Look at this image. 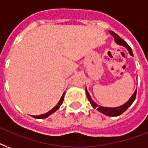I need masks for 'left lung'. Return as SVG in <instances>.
<instances>
[{
    "mask_svg": "<svg viewBox=\"0 0 148 148\" xmlns=\"http://www.w3.org/2000/svg\"><path fill=\"white\" fill-rule=\"evenodd\" d=\"M110 33L111 35L114 36L115 41H116V43H117V45H122V46H124V47H126L127 49L128 50L130 54H131V56H133V53H132V51H131V48L130 47V46H129V45H127V43L125 42V41H124V40H123V39H122L119 35H117V34L114 33V32L112 31H110ZM86 95H87V97H88V101H90V104H91V106H92L93 108H97V110H98V111L101 112L102 114H103L107 115V116H113V117H116V116H119V115H121V114H123V113H124L125 110H127V108H128L132 104V103H133V102L134 101V100H135L136 98L137 90H135V92L134 93V95L131 96L130 100H129L126 103H124V105L120 106V107H117V108H104V107H101V106L97 105V103H95V102L93 101V100L91 99L90 95L88 94V90H86Z\"/></svg>",
    "mask_w": 148,
    "mask_h": 148,
    "instance_id": "left-lung-1",
    "label": "left lung"
}]
</instances>
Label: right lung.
Wrapping results in <instances>:
<instances>
[{"mask_svg":"<svg viewBox=\"0 0 148 148\" xmlns=\"http://www.w3.org/2000/svg\"><path fill=\"white\" fill-rule=\"evenodd\" d=\"M64 94H65V92L64 93V94H63L62 97H61V98H60V101L58 102V104H57V105H56L55 107H54V108H53V109H52V110H50V111H48V112H47V113L45 114L38 115V116H33V115H32V117H34V118H37V119H42V118H45V117H48V116H49V115H51V114H53V112H55L56 110H58V108H60V106L61 105V103H63V101H64Z\"/></svg>","mask_w":148,"mask_h":148,"instance_id":"1","label":"right lung"}]
</instances>
